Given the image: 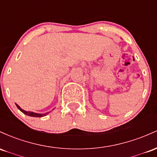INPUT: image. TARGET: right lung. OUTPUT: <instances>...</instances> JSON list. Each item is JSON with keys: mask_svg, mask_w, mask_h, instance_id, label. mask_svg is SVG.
Masks as SVG:
<instances>
[{"mask_svg": "<svg viewBox=\"0 0 157 157\" xmlns=\"http://www.w3.org/2000/svg\"><path fill=\"white\" fill-rule=\"evenodd\" d=\"M16 106H17V108H18L19 110H20L22 113H24L26 114V115L29 116V117H45V116H47V114L49 113H44V114H40V113H36L30 112V111H25V110H22V109L21 108V107H19L18 105H17V104H16Z\"/></svg>", "mask_w": 157, "mask_h": 157, "instance_id": "add662e5", "label": "right lung"}]
</instances>
